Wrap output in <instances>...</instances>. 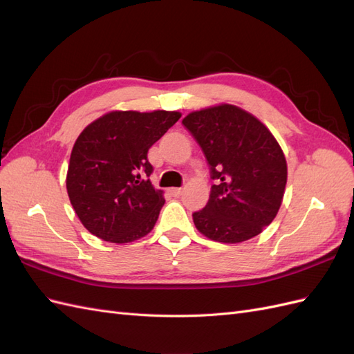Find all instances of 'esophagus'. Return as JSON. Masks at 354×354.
I'll return each mask as SVG.
<instances>
[{
  "mask_svg": "<svg viewBox=\"0 0 354 354\" xmlns=\"http://www.w3.org/2000/svg\"><path fill=\"white\" fill-rule=\"evenodd\" d=\"M169 192H171V195H173V196H180L181 192H183V189H181V187H173Z\"/></svg>",
  "mask_w": 354,
  "mask_h": 354,
  "instance_id": "34e87169",
  "label": "esophagus"
}]
</instances>
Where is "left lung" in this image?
<instances>
[{"mask_svg": "<svg viewBox=\"0 0 354 354\" xmlns=\"http://www.w3.org/2000/svg\"><path fill=\"white\" fill-rule=\"evenodd\" d=\"M183 125L211 168L205 208L196 229L211 241L239 243L260 234L282 205L288 167L282 147L260 120L234 104L190 112Z\"/></svg>", "mask_w": 354, "mask_h": 354, "instance_id": "1", "label": "left lung"}]
</instances>
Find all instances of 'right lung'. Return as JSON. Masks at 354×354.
Returning <instances> with one entry per match:
<instances>
[{
  "label": "right lung",
  "mask_w": 354,
  "mask_h": 354,
  "mask_svg": "<svg viewBox=\"0 0 354 354\" xmlns=\"http://www.w3.org/2000/svg\"><path fill=\"white\" fill-rule=\"evenodd\" d=\"M176 111H112L88 124L73 145L66 189L80 221L112 243L151 233L165 203L153 187L147 152L173 127Z\"/></svg>",
  "instance_id": "1"
}]
</instances>
